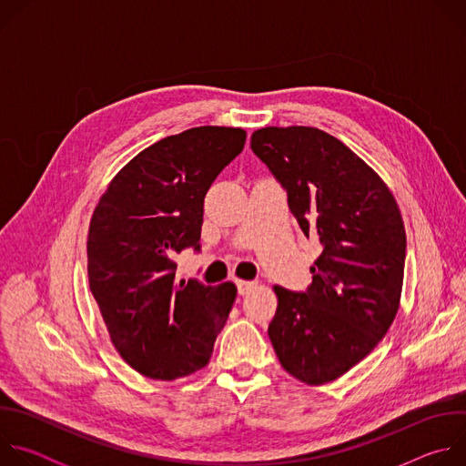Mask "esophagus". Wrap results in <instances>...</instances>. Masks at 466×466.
<instances>
[{"mask_svg": "<svg viewBox=\"0 0 466 466\" xmlns=\"http://www.w3.org/2000/svg\"><path fill=\"white\" fill-rule=\"evenodd\" d=\"M236 286H238V291H239V295H248L254 288H256V282H248V280H238L236 282Z\"/></svg>", "mask_w": 466, "mask_h": 466, "instance_id": "34e87169", "label": "esophagus"}]
</instances>
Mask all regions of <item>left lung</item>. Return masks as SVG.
<instances>
[{
  "label": "left lung",
  "mask_w": 466,
  "mask_h": 466,
  "mask_svg": "<svg viewBox=\"0 0 466 466\" xmlns=\"http://www.w3.org/2000/svg\"><path fill=\"white\" fill-rule=\"evenodd\" d=\"M250 147L288 191L304 236L322 245L304 293L275 286L269 339L297 380L334 381L374 350L400 306V210L380 175L324 130L265 127L252 132Z\"/></svg>",
  "instance_id": "1"
}]
</instances>
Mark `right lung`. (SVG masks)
<instances>
[{
  "label": "right lung",
  "instance_id": "obj_1",
  "mask_svg": "<svg viewBox=\"0 0 466 466\" xmlns=\"http://www.w3.org/2000/svg\"><path fill=\"white\" fill-rule=\"evenodd\" d=\"M234 127H195L132 158L108 184L88 230V280L119 356L153 380L203 369L236 286L177 280L175 256L201 250L205 195L245 146Z\"/></svg>",
  "mask_w": 466,
  "mask_h": 466
}]
</instances>
